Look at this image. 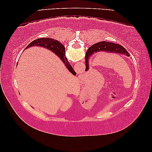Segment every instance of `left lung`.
<instances>
[{
  "label": "left lung",
  "instance_id": "obj_1",
  "mask_svg": "<svg viewBox=\"0 0 152 152\" xmlns=\"http://www.w3.org/2000/svg\"><path fill=\"white\" fill-rule=\"evenodd\" d=\"M99 51L122 54V55H124L126 56H128V57L130 56L127 50H126L123 46H122L121 45L111 42H107V41H101V42L97 43H95V44L93 45L92 46L89 48L88 50H87L86 56H85L86 68H88V60L89 59V57H90L93 54Z\"/></svg>",
  "mask_w": 152,
  "mask_h": 152
}]
</instances>
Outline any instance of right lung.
Here are the masks:
<instances>
[{"instance_id":"add662e5","label":"right lung","mask_w":152,"mask_h":152,"mask_svg":"<svg viewBox=\"0 0 152 152\" xmlns=\"http://www.w3.org/2000/svg\"><path fill=\"white\" fill-rule=\"evenodd\" d=\"M32 46H41L50 50L53 52V53L57 54L58 57H59L60 59L62 60V61H63L64 64L66 65V68H68V70H69L73 75H76V72L74 71V69L72 68V66H70V63L68 61L67 58L66 57L65 47L64 46V45L62 44V43L59 42V41L54 40L53 39L50 38L37 39L32 41V42L26 48V49Z\"/></svg>"}]
</instances>
